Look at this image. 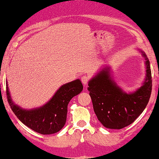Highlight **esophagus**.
Returning <instances> with one entry per match:
<instances>
[{
    "mask_svg": "<svg viewBox=\"0 0 159 159\" xmlns=\"http://www.w3.org/2000/svg\"><path fill=\"white\" fill-rule=\"evenodd\" d=\"M89 80H90V77H89V76L84 75V76H83V77H82L81 81L84 85H86V84H88Z\"/></svg>",
    "mask_w": 159,
    "mask_h": 159,
    "instance_id": "obj_1",
    "label": "esophagus"
}]
</instances>
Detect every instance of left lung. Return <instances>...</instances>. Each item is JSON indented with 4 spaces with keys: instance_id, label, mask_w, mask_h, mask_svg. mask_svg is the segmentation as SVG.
<instances>
[{
    "instance_id": "1",
    "label": "left lung",
    "mask_w": 159,
    "mask_h": 159,
    "mask_svg": "<svg viewBox=\"0 0 159 159\" xmlns=\"http://www.w3.org/2000/svg\"><path fill=\"white\" fill-rule=\"evenodd\" d=\"M145 59V77L142 86L127 93L111 75V67L104 66L88 82V90L93 109L103 126L120 129L131 125L146 107L152 90L151 71L146 54L138 49Z\"/></svg>"
}]
</instances>
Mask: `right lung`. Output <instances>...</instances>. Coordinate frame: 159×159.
I'll list each match as a JSON object with an SVG mask.
<instances>
[{"instance_id": "1", "label": "right lung", "mask_w": 159, "mask_h": 159, "mask_svg": "<svg viewBox=\"0 0 159 159\" xmlns=\"http://www.w3.org/2000/svg\"><path fill=\"white\" fill-rule=\"evenodd\" d=\"M82 89L83 85L80 80H75L61 86L43 106L25 109L12 101L6 80V95L13 112L24 125L42 134H54L62 129L66 124L69 101L80 94Z\"/></svg>"}]
</instances>
